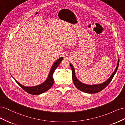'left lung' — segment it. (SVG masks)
I'll list each match as a JSON object with an SVG mask.
<instances>
[{
	"label": "left lung",
	"mask_w": 125,
	"mask_h": 125,
	"mask_svg": "<svg viewBox=\"0 0 125 125\" xmlns=\"http://www.w3.org/2000/svg\"><path fill=\"white\" fill-rule=\"evenodd\" d=\"M119 59L118 60V62H117V65L116 66V69L114 73L111 75V76L109 77L106 81H105L102 83L99 84H94V85H88L82 83L79 81L78 79L77 78L76 76H75V73L74 68L73 66L70 63V67L72 70V74H73V82L76 88L79 89V90L81 91L86 93H96L97 92H99L101 91L102 90H103L106 87L108 84L111 82L112 80L113 79V77H114L115 74L116 73V71L118 69V66H119Z\"/></svg>",
	"instance_id": "left-lung-1"
}]
</instances>
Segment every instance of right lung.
I'll return each instance as SVG.
<instances>
[{"instance_id": "right-lung-1", "label": "right lung", "mask_w": 125, "mask_h": 125, "mask_svg": "<svg viewBox=\"0 0 125 125\" xmlns=\"http://www.w3.org/2000/svg\"><path fill=\"white\" fill-rule=\"evenodd\" d=\"M63 59L62 57L59 58L58 60H57L56 61L54 62L53 65L52 66V68L50 70V73L48 74V77L47 79L45 80L42 83L39 84L38 85L34 86H25L23 85L20 84V83H19L16 79H14L18 84L19 85L20 87L23 89L25 91H26L27 93L33 94V95H38V94H41L42 93H43L47 91H48L49 89L51 88V87L54 84V79L52 78V74L55 69L57 68V67L59 65V63L62 61Z\"/></svg>"}]
</instances>
